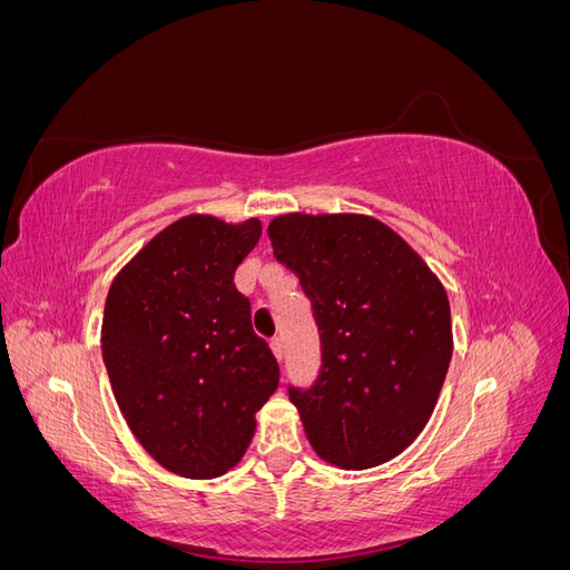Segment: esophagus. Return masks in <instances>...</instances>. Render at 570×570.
I'll return each instance as SVG.
<instances>
[{
	"instance_id": "esophagus-1",
	"label": "esophagus",
	"mask_w": 570,
	"mask_h": 570,
	"mask_svg": "<svg viewBox=\"0 0 570 570\" xmlns=\"http://www.w3.org/2000/svg\"><path fill=\"white\" fill-rule=\"evenodd\" d=\"M271 350H273L275 358L283 361V356H285V344H283V337H273V340H271Z\"/></svg>"
}]
</instances>
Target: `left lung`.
<instances>
[{"label": "left lung", "mask_w": 570, "mask_h": 570, "mask_svg": "<svg viewBox=\"0 0 570 570\" xmlns=\"http://www.w3.org/2000/svg\"><path fill=\"white\" fill-rule=\"evenodd\" d=\"M273 254L314 304L323 366L289 387L314 452L347 471L400 456L421 435L450 368V297L421 254L364 214H283Z\"/></svg>", "instance_id": "1"}]
</instances>
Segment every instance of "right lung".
Listing matches in <instances>:
<instances>
[{"instance_id": "obj_1", "label": "right lung", "mask_w": 570, "mask_h": 570, "mask_svg": "<svg viewBox=\"0 0 570 570\" xmlns=\"http://www.w3.org/2000/svg\"><path fill=\"white\" fill-rule=\"evenodd\" d=\"M258 237V218L183 216L109 287L101 356L118 409L147 454L183 478H218L243 461L256 411L278 390V361L233 283Z\"/></svg>"}]
</instances>
